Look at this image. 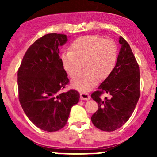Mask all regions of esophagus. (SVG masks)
<instances>
[{
  "instance_id": "1",
  "label": "esophagus",
  "mask_w": 157,
  "mask_h": 157,
  "mask_svg": "<svg viewBox=\"0 0 157 157\" xmlns=\"http://www.w3.org/2000/svg\"><path fill=\"white\" fill-rule=\"evenodd\" d=\"M80 99L81 100H89L90 99V96L86 93H80Z\"/></svg>"
}]
</instances>
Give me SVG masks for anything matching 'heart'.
I'll return each mask as SVG.
<instances>
[{
	"instance_id": "heart-1",
	"label": "heart",
	"mask_w": 157,
	"mask_h": 157,
	"mask_svg": "<svg viewBox=\"0 0 157 157\" xmlns=\"http://www.w3.org/2000/svg\"><path fill=\"white\" fill-rule=\"evenodd\" d=\"M118 48L112 39L98 36H85L75 39L61 56V64L70 77H74L82 67L86 69L71 81L74 88L86 92L96 86L100 77L107 78L115 69Z\"/></svg>"
}]
</instances>
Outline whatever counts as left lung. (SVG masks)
Listing matches in <instances>:
<instances>
[{"mask_svg":"<svg viewBox=\"0 0 157 157\" xmlns=\"http://www.w3.org/2000/svg\"><path fill=\"white\" fill-rule=\"evenodd\" d=\"M116 65L112 74L99 85L91 97L99 105L92 115L94 126L104 131H113L121 128L132 115L140 97V69L129 44L121 36ZM103 92L111 98L102 101Z\"/></svg>","mask_w":157,"mask_h":157,"instance_id":"1","label":"left lung"}]
</instances>
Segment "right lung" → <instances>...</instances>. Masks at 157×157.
Segmentation results:
<instances>
[{"label":"right lung","instance_id":"obj_1","mask_svg":"<svg viewBox=\"0 0 157 157\" xmlns=\"http://www.w3.org/2000/svg\"><path fill=\"white\" fill-rule=\"evenodd\" d=\"M66 35L49 33L37 39L23 56L17 73L19 100L36 127L52 132L67 124L73 105L79 102L75 90L61 93L69 83L59 56Z\"/></svg>","mask_w":157,"mask_h":157}]
</instances>
